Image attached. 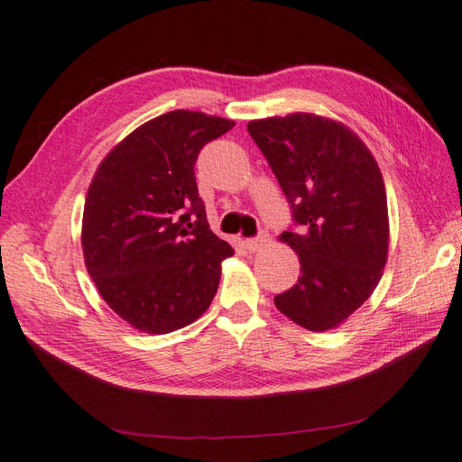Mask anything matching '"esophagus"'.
<instances>
[{
	"instance_id": "esophagus-1",
	"label": "esophagus",
	"mask_w": 462,
	"mask_h": 462,
	"mask_svg": "<svg viewBox=\"0 0 462 462\" xmlns=\"http://www.w3.org/2000/svg\"><path fill=\"white\" fill-rule=\"evenodd\" d=\"M268 241H270L268 233H260L258 236H254V239H246L245 246L248 253H258V250H262L265 245H268Z\"/></svg>"
}]
</instances>
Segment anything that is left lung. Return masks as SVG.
<instances>
[{"label":"left lung","mask_w":462,"mask_h":462,"mask_svg":"<svg viewBox=\"0 0 462 462\" xmlns=\"http://www.w3.org/2000/svg\"><path fill=\"white\" fill-rule=\"evenodd\" d=\"M291 204L295 231L285 241L300 260L299 282L275 295L277 310L310 331L337 328L365 304L387 262L383 177L343 123L291 114L248 123Z\"/></svg>","instance_id":"left-lung-1"}]
</instances>
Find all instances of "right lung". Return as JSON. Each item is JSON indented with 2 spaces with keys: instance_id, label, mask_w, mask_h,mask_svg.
<instances>
[{
  "instance_id": "add662e5",
  "label": "right lung",
  "mask_w": 462,
  "mask_h": 462,
  "mask_svg": "<svg viewBox=\"0 0 462 462\" xmlns=\"http://www.w3.org/2000/svg\"><path fill=\"white\" fill-rule=\"evenodd\" d=\"M235 121L175 109L111 150L88 187L82 253L109 309L144 333L200 318L216 297L229 243L212 233L194 163Z\"/></svg>"
}]
</instances>
